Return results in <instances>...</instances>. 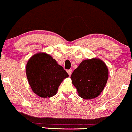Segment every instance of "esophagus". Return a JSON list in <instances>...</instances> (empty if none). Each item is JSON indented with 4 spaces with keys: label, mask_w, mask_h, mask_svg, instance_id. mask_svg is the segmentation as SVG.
<instances>
[{
    "label": "esophagus",
    "mask_w": 132,
    "mask_h": 132,
    "mask_svg": "<svg viewBox=\"0 0 132 132\" xmlns=\"http://www.w3.org/2000/svg\"><path fill=\"white\" fill-rule=\"evenodd\" d=\"M67 73L69 76H71L72 74V70L71 69H69V70H67Z\"/></svg>",
    "instance_id": "esophagus-1"
}]
</instances>
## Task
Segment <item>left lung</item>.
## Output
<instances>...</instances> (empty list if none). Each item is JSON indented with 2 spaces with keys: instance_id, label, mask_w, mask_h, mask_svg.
<instances>
[{
  "instance_id": "8db88e82",
  "label": "left lung",
  "mask_w": 132,
  "mask_h": 132,
  "mask_svg": "<svg viewBox=\"0 0 132 132\" xmlns=\"http://www.w3.org/2000/svg\"><path fill=\"white\" fill-rule=\"evenodd\" d=\"M109 71L105 63L98 58L85 60L74 70L70 78L82 98L97 97L106 85Z\"/></svg>"
}]
</instances>
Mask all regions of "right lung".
I'll use <instances>...</instances> for the list:
<instances>
[{
  "instance_id": "1",
  "label": "right lung",
  "mask_w": 132,
  "mask_h": 132,
  "mask_svg": "<svg viewBox=\"0 0 132 132\" xmlns=\"http://www.w3.org/2000/svg\"><path fill=\"white\" fill-rule=\"evenodd\" d=\"M26 74L32 91L45 98L55 95L61 82L69 77L63 68L45 53H37L28 60Z\"/></svg>"
}]
</instances>
